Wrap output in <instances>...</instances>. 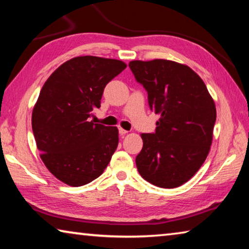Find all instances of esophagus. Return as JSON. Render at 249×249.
I'll return each instance as SVG.
<instances>
[{
	"instance_id": "obj_1",
	"label": "esophagus",
	"mask_w": 249,
	"mask_h": 249,
	"mask_svg": "<svg viewBox=\"0 0 249 249\" xmlns=\"http://www.w3.org/2000/svg\"><path fill=\"white\" fill-rule=\"evenodd\" d=\"M119 132H120V134L122 135V136H123V135H126V134H127V133H128V132H127V130H126V129H124V128H122V127H121V128L119 129Z\"/></svg>"
}]
</instances>
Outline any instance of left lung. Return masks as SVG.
I'll use <instances>...</instances> for the list:
<instances>
[{
  "label": "left lung",
  "instance_id": "left-lung-1",
  "mask_svg": "<svg viewBox=\"0 0 249 249\" xmlns=\"http://www.w3.org/2000/svg\"><path fill=\"white\" fill-rule=\"evenodd\" d=\"M128 66L148 93L150 109L160 115L156 132L141 135L144 144L136 157L138 172L157 187H179L208 157L215 103L190 67L166 59L133 60Z\"/></svg>",
  "mask_w": 249,
  "mask_h": 249
}]
</instances>
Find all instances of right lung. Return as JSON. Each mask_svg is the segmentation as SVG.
Masks as SVG:
<instances>
[{
  "mask_svg": "<svg viewBox=\"0 0 249 249\" xmlns=\"http://www.w3.org/2000/svg\"><path fill=\"white\" fill-rule=\"evenodd\" d=\"M126 68L116 59L74 57L50 74L32 114L40 158L58 180L80 187L103 174L119 145L115 126L94 124L104 88Z\"/></svg>",
  "mask_w": 249,
  "mask_h": 249,
  "instance_id": "1",
  "label": "right lung"
}]
</instances>
